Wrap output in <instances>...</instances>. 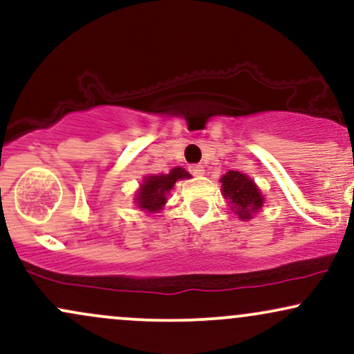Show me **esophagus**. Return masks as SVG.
<instances>
[{
  "label": "esophagus",
  "instance_id": "34e87169",
  "mask_svg": "<svg viewBox=\"0 0 354 354\" xmlns=\"http://www.w3.org/2000/svg\"><path fill=\"white\" fill-rule=\"evenodd\" d=\"M189 173L194 174V176H203V174H205V168H203L201 165H191Z\"/></svg>",
  "mask_w": 354,
  "mask_h": 354
}]
</instances>
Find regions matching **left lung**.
Returning <instances> with one entry per match:
<instances>
[{"label": "left lung", "mask_w": 354, "mask_h": 354, "mask_svg": "<svg viewBox=\"0 0 354 354\" xmlns=\"http://www.w3.org/2000/svg\"><path fill=\"white\" fill-rule=\"evenodd\" d=\"M223 194L230 201L231 209L241 219H250L263 206V196L246 174L228 171L221 178Z\"/></svg>", "instance_id": "8db88e82"}]
</instances>
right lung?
Here are the masks:
<instances>
[{"label":"right lung","mask_w":354,"mask_h":354,"mask_svg":"<svg viewBox=\"0 0 354 354\" xmlns=\"http://www.w3.org/2000/svg\"><path fill=\"white\" fill-rule=\"evenodd\" d=\"M191 174L178 166L173 168L168 174H156V176H148L141 185V189L138 191L136 203L141 209L149 211V213H156L158 209L163 208L166 203V194L173 188L174 183L178 180H185L189 178Z\"/></svg>","instance_id":"right-lung-1"}]
</instances>
